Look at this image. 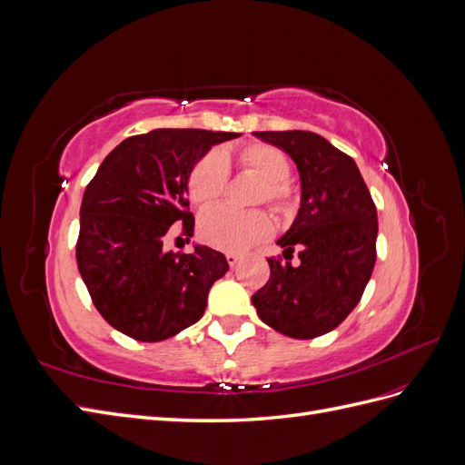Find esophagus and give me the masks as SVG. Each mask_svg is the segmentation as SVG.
I'll return each instance as SVG.
<instances>
[{
  "label": "esophagus",
  "mask_w": 465,
  "mask_h": 465,
  "mask_svg": "<svg viewBox=\"0 0 465 465\" xmlns=\"http://www.w3.org/2000/svg\"><path fill=\"white\" fill-rule=\"evenodd\" d=\"M224 256H227V262H229L231 267H236L238 262H241V256L234 254V252H227V254H224Z\"/></svg>",
  "instance_id": "obj_1"
}]
</instances>
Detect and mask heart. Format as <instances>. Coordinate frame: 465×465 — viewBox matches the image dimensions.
I'll use <instances>...</instances> for the list:
<instances>
[{
    "mask_svg": "<svg viewBox=\"0 0 465 465\" xmlns=\"http://www.w3.org/2000/svg\"><path fill=\"white\" fill-rule=\"evenodd\" d=\"M238 163L263 180L258 202L272 203L277 211L292 205V190L287 184L291 163L287 154L265 143H254L238 153ZM229 184V163L221 151H209L192 168L188 178V195L195 205H211L219 202ZM273 231V221L265 211H236L231 207H211L200 219V234L211 246L244 252L265 241Z\"/></svg>",
    "mask_w": 465,
    "mask_h": 465,
    "instance_id": "1",
    "label": "heart"
}]
</instances>
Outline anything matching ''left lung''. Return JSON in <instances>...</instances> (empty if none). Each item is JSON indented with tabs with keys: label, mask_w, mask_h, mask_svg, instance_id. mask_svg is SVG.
Returning a JSON list of instances; mask_svg holds the SVG:
<instances>
[{
	"label": "left lung",
	"mask_w": 465,
	"mask_h": 465,
	"mask_svg": "<svg viewBox=\"0 0 465 465\" xmlns=\"http://www.w3.org/2000/svg\"><path fill=\"white\" fill-rule=\"evenodd\" d=\"M291 154L301 174V209L267 258L270 279L252 294L256 312L279 333L314 340L359 304L376 262V205L355 161L312 132H254ZM300 252L299 266L290 263Z\"/></svg>",
	"instance_id": "8db88e82"
}]
</instances>
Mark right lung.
<instances>
[{
    "mask_svg": "<svg viewBox=\"0 0 465 465\" xmlns=\"http://www.w3.org/2000/svg\"><path fill=\"white\" fill-rule=\"evenodd\" d=\"M241 134L161 128L112 149L83 193L75 256L91 301L112 328L163 341L198 322L211 285L229 272L221 252H166L173 229L192 236L188 178L211 145Z\"/></svg>",
    "mask_w": 465,
    "mask_h": 465,
    "instance_id": "obj_1",
    "label": "right lung"
}]
</instances>
